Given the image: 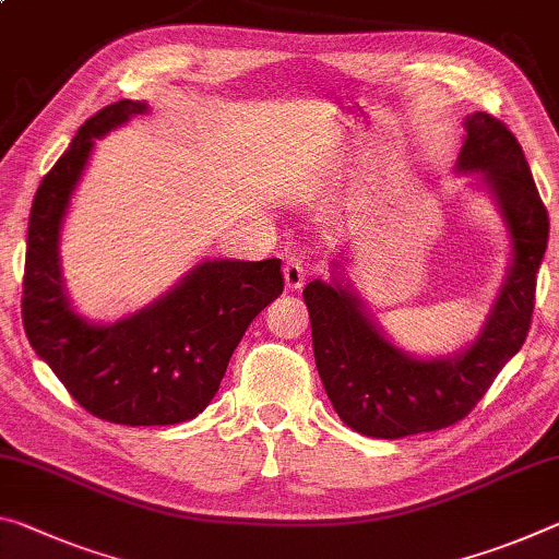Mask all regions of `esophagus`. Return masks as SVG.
<instances>
[{"label":"esophagus","instance_id":"esophagus-1","mask_svg":"<svg viewBox=\"0 0 559 559\" xmlns=\"http://www.w3.org/2000/svg\"><path fill=\"white\" fill-rule=\"evenodd\" d=\"M283 278H286V288H290V290L304 288L306 265L298 259V255H288L286 263H283Z\"/></svg>","mask_w":559,"mask_h":559}]
</instances>
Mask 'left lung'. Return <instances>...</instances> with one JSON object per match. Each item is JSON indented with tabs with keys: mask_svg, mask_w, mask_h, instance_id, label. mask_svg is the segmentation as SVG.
<instances>
[{
	"mask_svg": "<svg viewBox=\"0 0 559 559\" xmlns=\"http://www.w3.org/2000/svg\"><path fill=\"white\" fill-rule=\"evenodd\" d=\"M460 171H485L512 236V269L480 338L455 358L415 360L393 348L341 283L304 288L318 376L338 418L370 438H405L463 420L522 348L533 323L537 269L550 218L522 146L492 114L465 123Z\"/></svg>",
	"mask_w": 559,
	"mask_h": 559,
	"instance_id": "obj_1",
	"label": "left lung"
}]
</instances>
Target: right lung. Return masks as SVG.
I'll return each instance as SVG.
<instances>
[{
  "label": "right lung",
  "mask_w": 559,
  "mask_h": 559,
  "mask_svg": "<svg viewBox=\"0 0 559 559\" xmlns=\"http://www.w3.org/2000/svg\"><path fill=\"white\" fill-rule=\"evenodd\" d=\"M146 104L104 106L79 127L32 203L22 283V321L37 356L96 418L174 425L197 418L216 395L248 323L283 290L278 259L206 261L171 294L114 325L74 316L59 278V228L94 139Z\"/></svg>",
  "instance_id": "add662e5"
}]
</instances>
